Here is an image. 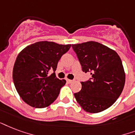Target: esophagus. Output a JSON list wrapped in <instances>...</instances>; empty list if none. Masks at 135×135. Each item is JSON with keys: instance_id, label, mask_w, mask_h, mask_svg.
<instances>
[{"instance_id": "obj_1", "label": "esophagus", "mask_w": 135, "mask_h": 135, "mask_svg": "<svg viewBox=\"0 0 135 135\" xmlns=\"http://www.w3.org/2000/svg\"><path fill=\"white\" fill-rule=\"evenodd\" d=\"M66 81L67 82H68L69 84H70V83H72V82H73V80H71V79H66Z\"/></svg>"}]
</instances>
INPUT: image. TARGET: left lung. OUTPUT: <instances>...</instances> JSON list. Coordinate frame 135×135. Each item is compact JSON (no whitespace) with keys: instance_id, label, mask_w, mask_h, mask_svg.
<instances>
[{"instance_id":"1","label":"left lung","mask_w":135,"mask_h":135,"mask_svg":"<svg viewBox=\"0 0 135 135\" xmlns=\"http://www.w3.org/2000/svg\"><path fill=\"white\" fill-rule=\"evenodd\" d=\"M82 71L91 78L82 82V89L74 94L85 111L99 113L110 107L123 91L125 74L118 54L96 41L72 45Z\"/></svg>"}]
</instances>
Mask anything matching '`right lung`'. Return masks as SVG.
Listing matches in <instances>:
<instances>
[{"instance_id": "right-lung-1", "label": "right lung", "mask_w": 135, "mask_h": 135, "mask_svg": "<svg viewBox=\"0 0 135 135\" xmlns=\"http://www.w3.org/2000/svg\"><path fill=\"white\" fill-rule=\"evenodd\" d=\"M70 47L71 44L45 41L27 46L19 53L12 78L17 91L25 103L42 108L57 99L66 81L57 78L55 71L60 58Z\"/></svg>"}]
</instances>
